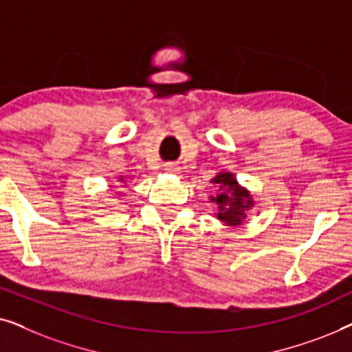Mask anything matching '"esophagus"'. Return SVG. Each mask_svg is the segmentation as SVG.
<instances>
[{
    "instance_id": "34e87169",
    "label": "esophagus",
    "mask_w": 352,
    "mask_h": 352,
    "mask_svg": "<svg viewBox=\"0 0 352 352\" xmlns=\"http://www.w3.org/2000/svg\"><path fill=\"white\" fill-rule=\"evenodd\" d=\"M165 170H166V171H176V166H173V165H166V166H165Z\"/></svg>"
}]
</instances>
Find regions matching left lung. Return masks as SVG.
Masks as SVG:
<instances>
[{
  "label": "left lung",
  "mask_w": 352,
  "mask_h": 352,
  "mask_svg": "<svg viewBox=\"0 0 352 352\" xmlns=\"http://www.w3.org/2000/svg\"><path fill=\"white\" fill-rule=\"evenodd\" d=\"M211 184L218 187V194L210 195V201L216 205L218 213H214L224 226L237 228L242 226L247 219V213L256 205L252 192L247 187L240 186L237 177L230 171H219L210 181Z\"/></svg>",
  "instance_id": "obj_1"
}]
</instances>
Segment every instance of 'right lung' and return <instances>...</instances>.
<instances>
[{
  "instance_id": "right-lung-1",
  "label": "right lung",
  "mask_w": 352,
  "mask_h": 352,
  "mask_svg": "<svg viewBox=\"0 0 352 352\" xmlns=\"http://www.w3.org/2000/svg\"><path fill=\"white\" fill-rule=\"evenodd\" d=\"M118 181L123 182V184H124V177L123 176H118Z\"/></svg>"
}]
</instances>
